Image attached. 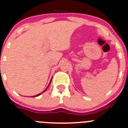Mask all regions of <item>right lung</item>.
Here are the masks:
<instances>
[{"mask_svg":"<svg viewBox=\"0 0 128 128\" xmlns=\"http://www.w3.org/2000/svg\"><path fill=\"white\" fill-rule=\"evenodd\" d=\"M51 81H50V84H49V85H48V86H50V84H51ZM48 87H47V88H48ZM46 88V89H47ZM46 90H44V91H43V92H41V93H42V92H44V91H46ZM41 93H39V94H37V95H36V96H39L40 95V94ZM36 96H32V97H36Z\"/></svg>","mask_w":128,"mask_h":128,"instance_id":"add662e5","label":"right lung"}]
</instances>
